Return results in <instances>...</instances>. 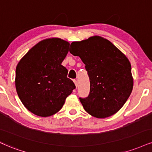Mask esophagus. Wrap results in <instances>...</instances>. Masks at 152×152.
Listing matches in <instances>:
<instances>
[{"mask_svg": "<svg viewBox=\"0 0 152 152\" xmlns=\"http://www.w3.org/2000/svg\"><path fill=\"white\" fill-rule=\"evenodd\" d=\"M74 83L75 84V86H76V87L77 88V81H76V80H74Z\"/></svg>", "mask_w": 152, "mask_h": 152, "instance_id": "34e87169", "label": "esophagus"}]
</instances>
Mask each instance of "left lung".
<instances>
[{
  "label": "left lung",
  "instance_id": "obj_1",
  "mask_svg": "<svg viewBox=\"0 0 152 152\" xmlns=\"http://www.w3.org/2000/svg\"><path fill=\"white\" fill-rule=\"evenodd\" d=\"M69 52L81 58L90 78V94L80 98L84 110L97 118L118 113L133 88L131 64L108 39L92 36L71 43Z\"/></svg>",
  "mask_w": 152,
  "mask_h": 152
}]
</instances>
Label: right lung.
<instances>
[{"mask_svg": "<svg viewBox=\"0 0 152 152\" xmlns=\"http://www.w3.org/2000/svg\"><path fill=\"white\" fill-rule=\"evenodd\" d=\"M69 42L47 38L32 47L18 62L15 88L26 108L37 116L49 117L58 113L75 85L67 78L61 65L69 48Z\"/></svg>", "mask_w": 152, "mask_h": 152, "instance_id": "1", "label": "right lung"}]
</instances>
